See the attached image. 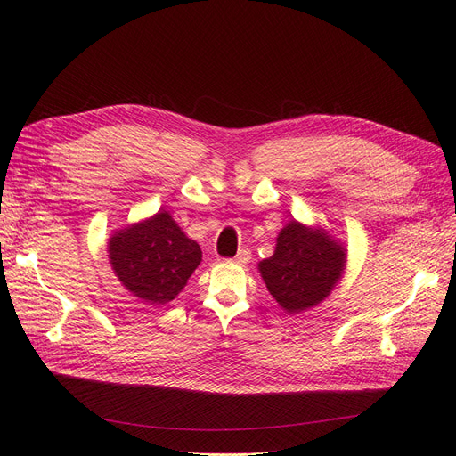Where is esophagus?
<instances>
[{
    "label": "esophagus",
    "instance_id": "obj_1",
    "mask_svg": "<svg viewBox=\"0 0 456 456\" xmlns=\"http://www.w3.org/2000/svg\"><path fill=\"white\" fill-rule=\"evenodd\" d=\"M249 259H251V254H249V249H240L237 256H234V263H239V265H246V263H249Z\"/></svg>",
    "mask_w": 456,
    "mask_h": 456
}]
</instances>
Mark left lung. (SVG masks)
Wrapping results in <instances>:
<instances>
[{
	"instance_id": "obj_1",
	"label": "left lung",
	"mask_w": 456,
	"mask_h": 456,
	"mask_svg": "<svg viewBox=\"0 0 456 456\" xmlns=\"http://www.w3.org/2000/svg\"><path fill=\"white\" fill-rule=\"evenodd\" d=\"M346 257V248L325 229L293 219L280 231L274 256L259 263V273L278 305L300 314L330 295L344 274Z\"/></svg>"
}]
</instances>
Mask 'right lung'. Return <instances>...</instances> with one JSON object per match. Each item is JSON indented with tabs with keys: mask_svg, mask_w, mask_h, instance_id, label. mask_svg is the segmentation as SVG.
Wrapping results in <instances>:
<instances>
[{
	"mask_svg": "<svg viewBox=\"0 0 456 456\" xmlns=\"http://www.w3.org/2000/svg\"><path fill=\"white\" fill-rule=\"evenodd\" d=\"M112 271L124 288L150 305L171 302L202 259L199 244L183 234L173 216L159 210L109 239Z\"/></svg>",
	"mask_w": 456,
	"mask_h": 456,
	"instance_id": "obj_1",
	"label": "right lung"
}]
</instances>
